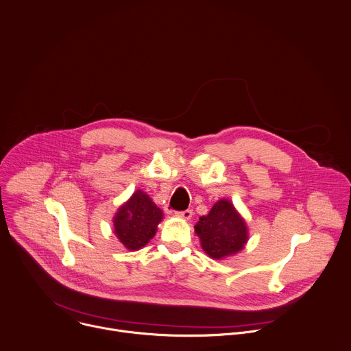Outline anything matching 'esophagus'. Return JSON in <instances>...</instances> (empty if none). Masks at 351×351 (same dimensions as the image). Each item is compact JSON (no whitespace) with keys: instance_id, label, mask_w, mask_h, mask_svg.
I'll use <instances>...</instances> for the list:
<instances>
[{"instance_id":"34e87169","label":"esophagus","mask_w":351,"mask_h":351,"mask_svg":"<svg viewBox=\"0 0 351 351\" xmlns=\"http://www.w3.org/2000/svg\"><path fill=\"white\" fill-rule=\"evenodd\" d=\"M178 216H179V217H182V219L189 220V219L193 216V209H186V210L178 212Z\"/></svg>"}]
</instances>
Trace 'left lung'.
I'll return each mask as SVG.
<instances>
[{"label":"left lung","mask_w":351,"mask_h":351,"mask_svg":"<svg viewBox=\"0 0 351 351\" xmlns=\"http://www.w3.org/2000/svg\"><path fill=\"white\" fill-rule=\"evenodd\" d=\"M208 256L220 261L239 254L248 241V227L228 199H219L194 226Z\"/></svg>","instance_id":"left-lung-1"}]
</instances>
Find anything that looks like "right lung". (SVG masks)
<instances>
[{"label": "right lung", "instance_id": "1", "mask_svg": "<svg viewBox=\"0 0 351 351\" xmlns=\"http://www.w3.org/2000/svg\"><path fill=\"white\" fill-rule=\"evenodd\" d=\"M162 216V210L152 198L145 191L136 190L117 210L112 219L114 234L127 250L138 251L154 237Z\"/></svg>", "mask_w": 351, "mask_h": 351}]
</instances>
